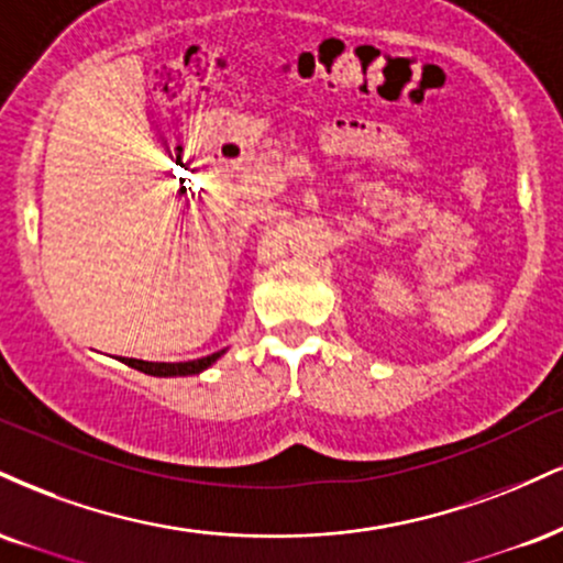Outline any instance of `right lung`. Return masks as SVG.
<instances>
[{
    "label": "right lung",
    "instance_id": "1",
    "mask_svg": "<svg viewBox=\"0 0 563 563\" xmlns=\"http://www.w3.org/2000/svg\"><path fill=\"white\" fill-rule=\"evenodd\" d=\"M222 351H217V354H209V356H201V358H194V362H175V364H167V362H141V358H123L128 367L139 369V372H146V375H157V377H173V375H196V372L207 369L209 364L217 362L220 358Z\"/></svg>",
    "mask_w": 563,
    "mask_h": 563
}]
</instances>
